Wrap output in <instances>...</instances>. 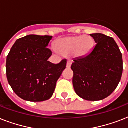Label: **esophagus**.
<instances>
[{"instance_id":"esophagus-1","label":"esophagus","mask_w":128,"mask_h":128,"mask_svg":"<svg viewBox=\"0 0 128 128\" xmlns=\"http://www.w3.org/2000/svg\"><path fill=\"white\" fill-rule=\"evenodd\" d=\"M71 65H72V61L70 60H68V62H67V64H66V67L68 68H70L71 67Z\"/></svg>"}]
</instances>
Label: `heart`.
<instances>
[{"label":"heart","instance_id":"heart-1","mask_svg":"<svg viewBox=\"0 0 128 128\" xmlns=\"http://www.w3.org/2000/svg\"><path fill=\"white\" fill-rule=\"evenodd\" d=\"M94 40L89 36H72L59 39L56 46L62 53H70L75 51L78 56L87 55L93 47Z\"/></svg>","mask_w":128,"mask_h":128}]
</instances>
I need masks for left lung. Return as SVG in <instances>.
Returning <instances> with one entry per match:
<instances>
[{"instance_id": "left-lung-1", "label": "left lung", "mask_w": 128, "mask_h": 128, "mask_svg": "<svg viewBox=\"0 0 128 128\" xmlns=\"http://www.w3.org/2000/svg\"><path fill=\"white\" fill-rule=\"evenodd\" d=\"M90 35L96 44L87 55L73 59L72 84L82 99L98 101L109 96L119 84L122 55L113 38L101 33Z\"/></svg>"}]
</instances>
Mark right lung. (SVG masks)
<instances>
[{
    "mask_svg": "<svg viewBox=\"0 0 128 128\" xmlns=\"http://www.w3.org/2000/svg\"><path fill=\"white\" fill-rule=\"evenodd\" d=\"M51 36L30 34L18 39L6 58V77L15 94L30 102L50 99L57 80L66 68V60L58 64L48 61L47 47Z\"/></svg>",
    "mask_w": 128,
    "mask_h": 128,
    "instance_id": "obj_1",
    "label": "right lung"
}]
</instances>
